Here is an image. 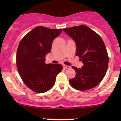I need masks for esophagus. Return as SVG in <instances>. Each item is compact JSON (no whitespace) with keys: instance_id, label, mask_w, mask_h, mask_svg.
Masks as SVG:
<instances>
[{"instance_id":"1","label":"esophagus","mask_w":121,"mask_h":121,"mask_svg":"<svg viewBox=\"0 0 121 121\" xmlns=\"http://www.w3.org/2000/svg\"><path fill=\"white\" fill-rule=\"evenodd\" d=\"M63 67L64 68H67V69H69V68H70V66H69V65H63Z\"/></svg>"}]
</instances>
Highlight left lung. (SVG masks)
Returning a JSON list of instances; mask_svg holds the SVG:
<instances>
[{
	"label": "left lung",
	"instance_id": "obj_1",
	"mask_svg": "<svg viewBox=\"0 0 121 121\" xmlns=\"http://www.w3.org/2000/svg\"><path fill=\"white\" fill-rule=\"evenodd\" d=\"M63 30L75 41L76 56L83 63L81 68L72 67L76 74L74 78L69 80V84L74 88L80 91L95 87L104 77L109 61L102 38L85 25Z\"/></svg>",
	"mask_w": 121,
	"mask_h": 121
}]
</instances>
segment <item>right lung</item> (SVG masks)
<instances>
[{"label": "right lung", "mask_w": 121, "mask_h": 121, "mask_svg": "<svg viewBox=\"0 0 121 121\" xmlns=\"http://www.w3.org/2000/svg\"><path fill=\"white\" fill-rule=\"evenodd\" d=\"M61 32V29L36 27L19 43L16 54L18 72L24 83L35 92L43 93L52 88L57 74L63 69L60 64L45 63L53 40Z\"/></svg>", "instance_id": "1"}]
</instances>
